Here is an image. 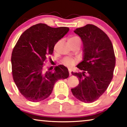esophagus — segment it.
<instances>
[{
    "instance_id": "obj_1",
    "label": "esophagus",
    "mask_w": 127,
    "mask_h": 127,
    "mask_svg": "<svg viewBox=\"0 0 127 127\" xmlns=\"http://www.w3.org/2000/svg\"><path fill=\"white\" fill-rule=\"evenodd\" d=\"M69 76L72 75V73H71V71L70 70H69Z\"/></svg>"
}]
</instances>
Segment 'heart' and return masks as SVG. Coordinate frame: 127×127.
I'll use <instances>...</instances> for the list:
<instances>
[{
  "label": "heart",
  "instance_id": "1",
  "mask_svg": "<svg viewBox=\"0 0 127 127\" xmlns=\"http://www.w3.org/2000/svg\"><path fill=\"white\" fill-rule=\"evenodd\" d=\"M68 43L69 44H79L80 45V39L79 37L76 36H70L68 38L67 40ZM62 63L64 65L66 66L69 67H72L74 65L76 64V61L73 60V59H71L69 58H64L63 61H62Z\"/></svg>",
  "mask_w": 127,
  "mask_h": 127
}]
</instances>
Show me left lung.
Here are the masks:
<instances>
[{"mask_svg":"<svg viewBox=\"0 0 127 127\" xmlns=\"http://www.w3.org/2000/svg\"><path fill=\"white\" fill-rule=\"evenodd\" d=\"M74 32L83 41V58L77 67L83 71L72 72L79 84L71 91L77 99L92 103L105 93L112 80L116 64L113 47L107 34L94 25L88 24Z\"/></svg>","mask_w":127,"mask_h":127,"instance_id":"obj_1","label":"left lung"}]
</instances>
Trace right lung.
<instances>
[{"label":"right lung","mask_w":127,"mask_h":127,"mask_svg":"<svg viewBox=\"0 0 127 127\" xmlns=\"http://www.w3.org/2000/svg\"><path fill=\"white\" fill-rule=\"evenodd\" d=\"M69 31L67 27L51 28L38 24L19 38L11 54L12 73L18 90L29 101L39 102L48 98L55 83L69 77L68 69L63 65L53 71L44 69V64L53 54L55 44Z\"/></svg>","instance_id":"add662e5"}]
</instances>
